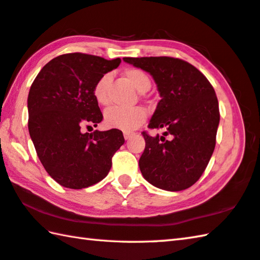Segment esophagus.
<instances>
[{
    "label": "esophagus",
    "mask_w": 260,
    "mask_h": 260,
    "mask_svg": "<svg viewBox=\"0 0 260 260\" xmlns=\"http://www.w3.org/2000/svg\"><path fill=\"white\" fill-rule=\"evenodd\" d=\"M132 135H133V134H132V133H126V132H125V133H124V139H125L126 141L129 140L131 137H132Z\"/></svg>",
    "instance_id": "34e87169"
}]
</instances>
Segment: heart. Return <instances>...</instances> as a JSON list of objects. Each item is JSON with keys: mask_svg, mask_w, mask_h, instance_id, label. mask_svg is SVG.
I'll list each match as a JSON object with an SVG mask.
<instances>
[{"mask_svg": "<svg viewBox=\"0 0 260 260\" xmlns=\"http://www.w3.org/2000/svg\"><path fill=\"white\" fill-rule=\"evenodd\" d=\"M124 78L128 81L133 88L139 92L143 93L149 91L151 88V80L144 71L140 69H127L123 72ZM111 83V75L104 74L96 81L93 86V95L96 103L101 106H107L109 104V85ZM146 118V113L141 107H135L132 109H120V108H109L105 113L104 123L107 128L118 129L129 133L136 129L137 127L144 123Z\"/></svg>", "mask_w": 260, "mask_h": 260, "instance_id": "b5f03b06", "label": "heart"}]
</instances>
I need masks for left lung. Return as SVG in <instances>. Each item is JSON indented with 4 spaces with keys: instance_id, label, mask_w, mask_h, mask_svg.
I'll return each mask as SVG.
<instances>
[{
    "instance_id": "obj_1",
    "label": "left lung",
    "mask_w": 260,
    "mask_h": 260,
    "mask_svg": "<svg viewBox=\"0 0 260 260\" xmlns=\"http://www.w3.org/2000/svg\"><path fill=\"white\" fill-rule=\"evenodd\" d=\"M150 73L161 100L149 128H166L164 136L143 132L145 149L139 165L144 179L160 189L184 190L200 179L215 147L220 111L212 84L195 66L174 57H124Z\"/></svg>"
}]
</instances>
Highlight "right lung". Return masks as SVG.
<instances>
[{"instance_id":"obj_1","label":"right lung","mask_w":260,"mask_h":260,"mask_svg":"<svg viewBox=\"0 0 260 260\" xmlns=\"http://www.w3.org/2000/svg\"><path fill=\"white\" fill-rule=\"evenodd\" d=\"M120 62L81 53L60 55L40 70L31 84L29 134L45 170L60 186L82 189L103 180L111 157L124 144L118 129L82 133L83 126L103 120L93 95L95 82Z\"/></svg>"}]
</instances>
